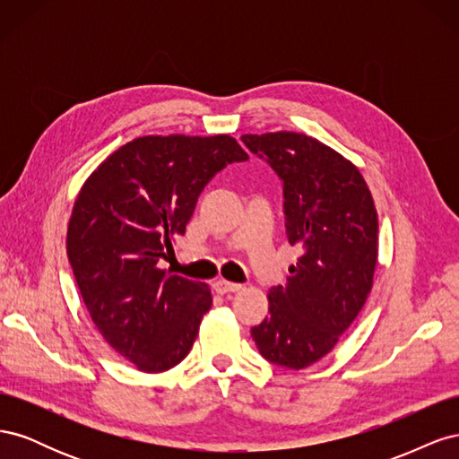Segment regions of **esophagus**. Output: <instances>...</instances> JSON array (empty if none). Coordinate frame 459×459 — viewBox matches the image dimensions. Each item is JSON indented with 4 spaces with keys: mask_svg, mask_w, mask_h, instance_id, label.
I'll list each match as a JSON object with an SVG mask.
<instances>
[{
    "mask_svg": "<svg viewBox=\"0 0 459 459\" xmlns=\"http://www.w3.org/2000/svg\"><path fill=\"white\" fill-rule=\"evenodd\" d=\"M214 289L218 295H228V293H235V290H239L241 285L239 283H231V281H226V280H218L214 283Z\"/></svg>",
    "mask_w": 459,
    "mask_h": 459,
    "instance_id": "1",
    "label": "esophagus"
}]
</instances>
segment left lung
Returning <instances> with one entry per match:
<instances>
[{"label":"left lung","instance_id":"left-lung-1","mask_svg":"<svg viewBox=\"0 0 459 459\" xmlns=\"http://www.w3.org/2000/svg\"><path fill=\"white\" fill-rule=\"evenodd\" d=\"M241 142L281 179L287 238L302 248L285 287L270 289V314L251 335L268 362L304 369L364 307L377 264V211L356 166L314 137L275 132Z\"/></svg>","mask_w":459,"mask_h":459}]
</instances>
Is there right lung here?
Here are the masks:
<instances>
[{
    "label": "right lung",
    "instance_id": "1",
    "mask_svg": "<svg viewBox=\"0 0 459 459\" xmlns=\"http://www.w3.org/2000/svg\"><path fill=\"white\" fill-rule=\"evenodd\" d=\"M247 159L230 135H145L115 151L80 189L68 262L95 327L137 369H170L195 342L211 289L159 262L174 253L204 186Z\"/></svg>",
    "mask_w": 459,
    "mask_h": 459
}]
</instances>
